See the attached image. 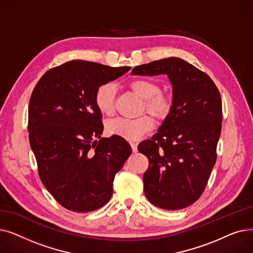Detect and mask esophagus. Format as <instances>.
Listing matches in <instances>:
<instances>
[{
	"label": "esophagus",
	"mask_w": 253,
	"mask_h": 253,
	"mask_svg": "<svg viewBox=\"0 0 253 253\" xmlns=\"http://www.w3.org/2000/svg\"><path fill=\"white\" fill-rule=\"evenodd\" d=\"M130 145H131V148H132V151H133V153H136L137 152V143L130 142Z\"/></svg>",
	"instance_id": "obj_1"
}]
</instances>
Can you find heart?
<instances>
[{
  "instance_id": "obj_1",
  "label": "heart",
  "mask_w": 253,
  "mask_h": 253,
  "mask_svg": "<svg viewBox=\"0 0 253 253\" xmlns=\"http://www.w3.org/2000/svg\"><path fill=\"white\" fill-rule=\"evenodd\" d=\"M130 88L135 94L144 99V109L159 121H163L171 113L173 101L169 94L161 92V86L149 79H136L130 83ZM117 88L112 82L100 85L95 92L94 101L98 111L106 116L115 112ZM154 127L149 116L136 119L118 118L106 124L110 134L123 137L127 140H137Z\"/></svg>"
}]
</instances>
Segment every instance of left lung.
Instances as JSON below:
<instances>
[{
    "mask_svg": "<svg viewBox=\"0 0 253 253\" xmlns=\"http://www.w3.org/2000/svg\"><path fill=\"white\" fill-rule=\"evenodd\" d=\"M131 75H166L172 85V111L152 139L138 144L149 159L143 174L145 197L155 206L178 210L205 190L216 161L222 111L213 81L178 57L137 65Z\"/></svg>",
    "mask_w": 253,
    "mask_h": 253,
    "instance_id": "8db88e82",
    "label": "left lung"
}]
</instances>
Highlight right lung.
I'll list each match as a JSON object with an SVG mask.
<instances>
[{
	"instance_id": "obj_1",
	"label": "right lung",
	"mask_w": 253,
	"mask_h": 253,
	"mask_svg": "<svg viewBox=\"0 0 253 253\" xmlns=\"http://www.w3.org/2000/svg\"><path fill=\"white\" fill-rule=\"evenodd\" d=\"M130 69L72 60L45 73L32 93L29 132L39 175L66 209L84 213L112 198L115 174L132 150L123 137H101L94 96L100 85Z\"/></svg>"
}]
</instances>
